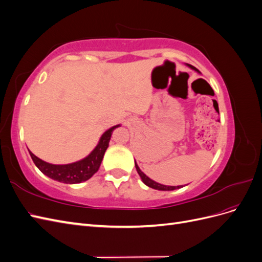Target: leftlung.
<instances>
[{
  "label": "left lung",
  "mask_w": 262,
  "mask_h": 262,
  "mask_svg": "<svg viewBox=\"0 0 262 262\" xmlns=\"http://www.w3.org/2000/svg\"><path fill=\"white\" fill-rule=\"evenodd\" d=\"M187 66H188L190 69L194 70L195 72H199V70H198V69L194 68V67H192L191 64H187ZM136 168H137V171H138V173L140 175L142 181H143L144 184H145L147 187H149V188H153V189H156V190H162V191H170V190H176V189L182 188V186H165V185H162V184H158V182H156V181L152 180L150 178H148V177L145 175V173L140 169V167L138 166L137 162H136Z\"/></svg>",
  "instance_id": "obj_1"
}]
</instances>
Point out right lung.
Masks as SVG:
<instances>
[{
	"label": "right lung",
	"mask_w": 262,
	"mask_h": 262,
	"mask_svg": "<svg viewBox=\"0 0 262 262\" xmlns=\"http://www.w3.org/2000/svg\"><path fill=\"white\" fill-rule=\"evenodd\" d=\"M118 126H120V124L114 125L108 129L100 137L98 144L92 150L91 154L75 163L54 165L40 160V158L34 155L28 149L29 154L39 170L45 173L46 176H48L53 180L63 182V184H80V182L89 180L99 169L102 158H104L105 152L109 145L113 131Z\"/></svg>",
	"instance_id": "obj_1"
}]
</instances>
